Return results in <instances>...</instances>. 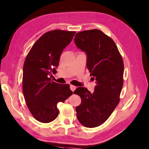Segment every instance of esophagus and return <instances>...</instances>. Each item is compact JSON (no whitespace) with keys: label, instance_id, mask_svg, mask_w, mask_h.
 Masks as SVG:
<instances>
[{"label":"esophagus","instance_id":"34e87169","mask_svg":"<svg viewBox=\"0 0 149 149\" xmlns=\"http://www.w3.org/2000/svg\"><path fill=\"white\" fill-rule=\"evenodd\" d=\"M70 88L72 91H74L75 90V89H76V87L73 86V85H70Z\"/></svg>","mask_w":149,"mask_h":149}]
</instances>
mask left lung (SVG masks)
Segmentation results:
<instances>
[{
	"mask_svg": "<svg viewBox=\"0 0 149 149\" xmlns=\"http://www.w3.org/2000/svg\"><path fill=\"white\" fill-rule=\"evenodd\" d=\"M74 43L86 53L87 69L96 83L93 93L83 87L74 92L81 97L77 118L84 127L94 128L107 120L120 101L123 62L114 41L99 29L77 33Z\"/></svg>",
	"mask_w": 149,
	"mask_h": 149,
	"instance_id": "1",
	"label": "left lung"
}]
</instances>
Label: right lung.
Returning a JSON list of instances; mask_svg holds the SVG:
<instances>
[{
	"label": "right lung",
	"mask_w": 149,
	"mask_h": 149,
	"mask_svg": "<svg viewBox=\"0 0 149 149\" xmlns=\"http://www.w3.org/2000/svg\"><path fill=\"white\" fill-rule=\"evenodd\" d=\"M75 31L55 29L38 39L26 56L23 66L22 90L26 105L33 117L49 123L58 114L57 104L72 94L69 84H60L50 79L58 66L63 49L72 41Z\"/></svg>",
	"instance_id": "right-lung-1"
}]
</instances>
